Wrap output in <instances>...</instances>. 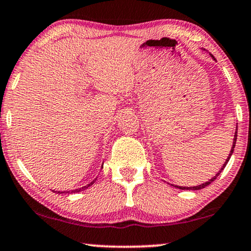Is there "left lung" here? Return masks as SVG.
<instances>
[{
    "label": "left lung",
    "instance_id": "left-lung-1",
    "mask_svg": "<svg viewBox=\"0 0 251 251\" xmlns=\"http://www.w3.org/2000/svg\"><path fill=\"white\" fill-rule=\"evenodd\" d=\"M210 56H212V59H213V60H215V57H214V56L212 55V54H210ZM237 137H238V129H235V133H234V138H233V145H232V148H231V151H230V154H228L227 158H226V161L224 162V164H223V166H222V169H221V170L219 171V173H217L215 176L212 177V179L207 181V182H205V183H201V184H199V186H196V187H180V186H173V187H176V188H179V189H181V190H199V189H202V188H205V187L208 186V184L212 183L213 181L215 180L216 177L220 176V173L222 172V171H223V169L225 168V166H226L227 162H228V159L231 158L232 154H233V151H234V147H235V143H237Z\"/></svg>",
    "mask_w": 251,
    "mask_h": 251
}]
</instances>
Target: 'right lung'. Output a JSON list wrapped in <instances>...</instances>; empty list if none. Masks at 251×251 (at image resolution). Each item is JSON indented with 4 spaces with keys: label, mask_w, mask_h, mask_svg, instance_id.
Returning a JSON list of instances; mask_svg holds the SVG:
<instances>
[{
    "label": "right lung",
    "mask_w": 251,
    "mask_h": 251,
    "mask_svg": "<svg viewBox=\"0 0 251 251\" xmlns=\"http://www.w3.org/2000/svg\"><path fill=\"white\" fill-rule=\"evenodd\" d=\"M101 168H103V165H101ZM96 179H97V177H96ZM96 179L94 180V181H92V182H90L89 184H87V186H83V187H81V188L75 189V190H69V191H55V190H53V192H56V194H75V192H80V191L86 190L87 188L92 186V184H93V183L95 182V181H96Z\"/></svg>",
    "instance_id": "add662e5"
}]
</instances>
